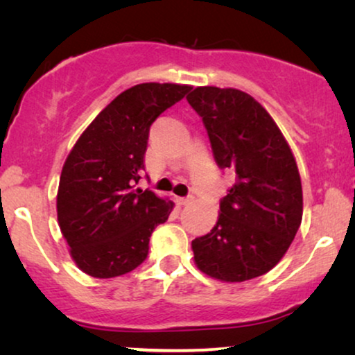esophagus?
Returning a JSON list of instances; mask_svg holds the SVG:
<instances>
[{
  "instance_id": "34e87169",
  "label": "esophagus",
  "mask_w": 355,
  "mask_h": 355,
  "mask_svg": "<svg viewBox=\"0 0 355 355\" xmlns=\"http://www.w3.org/2000/svg\"><path fill=\"white\" fill-rule=\"evenodd\" d=\"M178 202L181 203V205H189V203L193 202V196H187V197H179Z\"/></svg>"
}]
</instances>
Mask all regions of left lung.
Instances as JSON below:
<instances>
[{
    "mask_svg": "<svg viewBox=\"0 0 355 355\" xmlns=\"http://www.w3.org/2000/svg\"><path fill=\"white\" fill-rule=\"evenodd\" d=\"M187 101L203 121L216 164L236 176L216 225L192 241L193 260L215 279H254L283 259L302 221L295 158L268 111L245 92L197 87Z\"/></svg>",
    "mask_w": 355,
    "mask_h": 355,
    "instance_id": "1",
    "label": "left lung"
}]
</instances>
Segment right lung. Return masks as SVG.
<instances>
[{
    "label": "right lung",
    "instance_id": "obj_1",
    "mask_svg": "<svg viewBox=\"0 0 355 355\" xmlns=\"http://www.w3.org/2000/svg\"><path fill=\"white\" fill-rule=\"evenodd\" d=\"M191 89L157 82L130 87L92 121L67 155L58 223L84 273L114 278L147 259L150 236L174 203L134 187L145 169L150 125Z\"/></svg>",
    "mask_w": 355,
    "mask_h": 355
}]
</instances>
